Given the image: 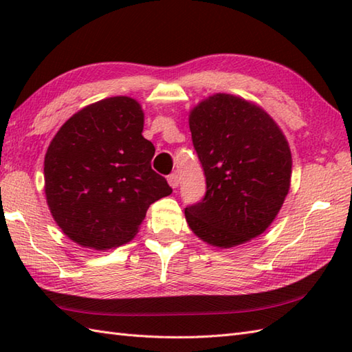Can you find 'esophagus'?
I'll use <instances>...</instances> for the list:
<instances>
[{
    "mask_svg": "<svg viewBox=\"0 0 352 352\" xmlns=\"http://www.w3.org/2000/svg\"><path fill=\"white\" fill-rule=\"evenodd\" d=\"M168 183H169V186H170L172 189L178 188V183H180V180H178V175H177V174H170V175L168 177Z\"/></svg>",
    "mask_w": 352,
    "mask_h": 352,
    "instance_id": "34e87169",
    "label": "esophagus"
}]
</instances>
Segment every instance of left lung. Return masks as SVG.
Returning a JSON list of instances; mask_svg holds the SVG:
<instances>
[{"label":"left lung","instance_id":"obj_1","mask_svg":"<svg viewBox=\"0 0 352 352\" xmlns=\"http://www.w3.org/2000/svg\"><path fill=\"white\" fill-rule=\"evenodd\" d=\"M193 146L207 192L186 207L189 228L218 248L265 233L290 188L292 154L281 129L257 104L214 94L190 110Z\"/></svg>","mask_w":352,"mask_h":352}]
</instances>
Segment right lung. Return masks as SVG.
Segmentation results:
<instances>
[{
  "label": "right lung",
  "instance_id": "obj_1",
  "mask_svg": "<svg viewBox=\"0 0 352 352\" xmlns=\"http://www.w3.org/2000/svg\"><path fill=\"white\" fill-rule=\"evenodd\" d=\"M144 110L111 96L72 115L45 154V197L72 242L106 251L138 234L148 207L168 197L166 178L151 169L155 148L142 136Z\"/></svg>",
  "mask_w": 352,
  "mask_h": 352
}]
</instances>
